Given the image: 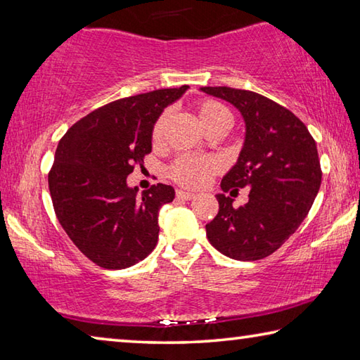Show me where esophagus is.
I'll use <instances>...</instances> for the list:
<instances>
[{
  "mask_svg": "<svg viewBox=\"0 0 360 360\" xmlns=\"http://www.w3.org/2000/svg\"><path fill=\"white\" fill-rule=\"evenodd\" d=\"M176 197H178L179 200H195V198H197V193L186 192V191H178V192H176Z\"/></svg>",
  "mask_w": 360,
  "mask_h": 360,
  "instance_id": "34e87169",
  "label": "esophagus"
}]
</instances>
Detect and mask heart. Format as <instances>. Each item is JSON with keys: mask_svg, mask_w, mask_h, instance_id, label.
<instances>
[{"mask_svg": "<svg viewBox=\"0 0 360 360\" xmlns=\"http://www.w3.org/2000/svg\"><path fill=\"white\" fill-rule=\"evenodd\" d=\"M197 120L208 131L214 127H229L231 122L230 111L216 100H203L197 105ZM168 120V114H162L152 127V143L160 144L163 141V131ZM221 169V163L212 157H193L182 155L169 167V178L179 186L198 188L203 187L206 182Z\"/></svg>", "mask_w": 360, "mask_h": 360, "instance_id": "obj_1", "label": "heart"}]
</instances>
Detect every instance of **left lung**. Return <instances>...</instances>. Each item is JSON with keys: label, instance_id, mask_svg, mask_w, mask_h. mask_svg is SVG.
I'll list each match as a JSON object with an SVG mask.
<instances>
[{"label": "left lung", "instance_id": "8db88e82", "mask_svg": "<svg viewBox=\"0 0 360 360\" xmlns=\"http://www.w3.org/2000/svg\"><path fill=\"white\" fill-rule=\"evenodd\" d=\"M229 101L243 115L245 144L224 176L219 212L206 224V236L230 259L251 262L273 254L300 227L321 187L318 148L303 122L289 109L255 92L202 87ZM250 188L246 205L233 206V192Z\"/></svg>", "mask_w": 360, "mask_h": 360}]
</instances>
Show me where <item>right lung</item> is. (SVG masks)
<instances>
[{
    "instance_id": "1",
    "label": "right lung",
    "mask_w": 360,
    "mask_h": 360,
    "mask_svg": "<svg viewBox=\"0 0 360 360\" xmlns=\"http://www.w3.org/2000/svg\"><path fill=\"white\" fill-rule=\"evenodd\" d=\"M188 85L129 96L95 109L60 139L49 172L60 225L85 257L106 270L138 264L154 251L158 211L174 188L152 186L138 195L127 176L152 150V127Z\"/></svg>"
}]
</instances>
